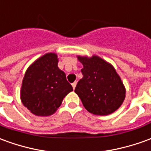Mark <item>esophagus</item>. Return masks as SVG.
Returning <instances> with one entry per match:
<instances>
[{
  "label": "esophagus",
  "mask_w": 151,
  "mask_h": 151,
  "mask_svg": "<svg viewBox=\"0 0 151 151\" xmlns=\"http://www.w3.org/2000/svg\"><path fill=\"white\" fill-rule=\"evenodd\" d=\"M76 85H77V82H74L73 83H72V86H73V89H75Z\"/></svg>",
  "instance_id": "esophagus-1"
}]
</instances>
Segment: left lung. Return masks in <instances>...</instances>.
Returning a JSON list of instances; mask_svg holds the SVG:
<instances>
[{
	"label": "left lung",
	"mask_w": 151,
	"mask_h": 151,
	"mask_svg": "<svg viewBox=\"0 0 151 151\" xmlns=\"http://www.w3.org/2000/svg\"><path fill=\"white\" fill-rule=\"evenodd\" d=\"M83 78L76 86L75 93L88 112L96 115H108L122 105L126 88L111 64L98 55L81 56Z\"/></svg>",
	"instance_id": "left-lung-1"
}]
</instances>
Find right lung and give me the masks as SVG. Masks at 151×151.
<instances>
[{"mask_svg": "<svg viewBox=\"0 0 151 151\" xmlns=\"http://www.w3.org/2000/svg\"><path fill=\"white\" fill-rule=\"evenodd\" d=\"M57 55L46 53L32 64L24 74L20 90L23 105L34 115H52L73 91L58 67Z\"/></svg>", "mask_w": 151, "mask_h": 151, "instance_id": "right-lung-1", "label": "right lung"}]
</instances>
